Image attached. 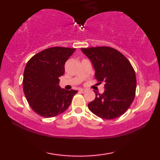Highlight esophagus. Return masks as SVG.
I'll list each match as a JSON object with an SVG mask.
<instances>
[{
	"label": "esophagus",
	"instance_id": "obj_1",
	"mask_svg": "<svg viewBox=\"0 0 160 160\" xmlns=\"http://www.w3.org/2000/svg\"><path fill=\"white\" fill-rule=\"evenodd\" d=\"M80 92L81 93H84V92H86V90H85V89H80Z\"/></svg>",
	"mask_w": 160,
	"mask_h": 160
}]
</instances>
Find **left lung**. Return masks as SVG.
Instances as JSON below:
<instances>
[{
  "label": "left lung",
  "mask_w": 160,
  "mask_h": 160,
  "mask_svg": "<svg viewBox=\"0 0 160 160\" xmlns=\"http://www.w3.org/2000/svg\"><path fill=\"white\" fill-rule=\"evenodd\" d=\"M90 59L99 83L104 82L103 94L88 104L94 114L103 119H114L123 115L131 106L136 90V76L130 61L122 53L109 47L81 48Z\"/></svg>",
  "instance_id": "1"
}]
</instances>
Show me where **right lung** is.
I'll list each match as a JSON object with an SVG mask.
<instances>
[{
    "label": "right lung",
    "mask_w": 160,
    "mask_h": 160,
    "mask_svg": "<svg viewBox=\"0 0 160 160\" xmlns=\"http://www.w3.org/2000/svg\"><path fill=\"white\" fill-rule=\"evenodd\" d=\"M75 48L51 47L35 54L24 71L23 90L29 106L37 114L51 118L61 114L71 103L77 90H66L58 85L65 72V63Z\"/></svg>",
    "instance_id": "add662e5"
}]
</instances>
